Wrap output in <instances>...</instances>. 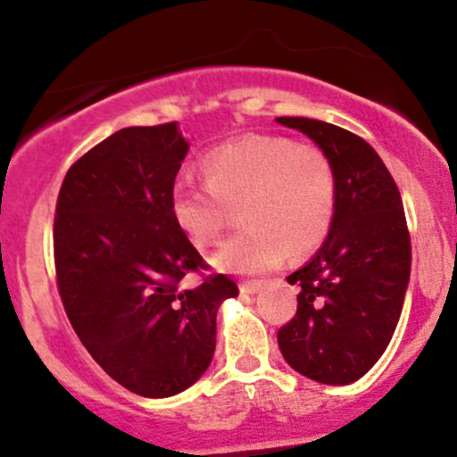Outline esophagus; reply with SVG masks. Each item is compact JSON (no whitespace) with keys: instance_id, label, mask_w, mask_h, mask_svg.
I'll use <instances>...</instances> for the list:
<instances>
[{"instance_id":"esophagus-1","label":"esophagus","mask_w":457,"mask_h":457,"mask_svg":"<svg viewBox=\"0 0 457 457\" xmlns=\"http://www.w3.org/2000/svg\"><path fill=\"white\" fill-rule=\"evenodd\" d=\"M262 287H264V283H262V281H243V283H240V292H243V295H258V292H262Z\"/></svg>"}]
</instances>
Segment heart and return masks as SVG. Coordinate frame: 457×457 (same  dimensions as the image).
<instances>
[{
    "label": "heart",
    "mask_w": 457,
    "mask_h": 457,
    "mask_svg": "<svg viewBox=\"0 0 457 457\" xmlns=\"http://www.w3.org/2000/svg\"><path fill=\"white\" fill-rule=\"evenodd\" d=\"M202 174L206 185L176 182L171 214L182 234L206 249L221 240L234 212H240L246 228L212 258L225 272L258 275L277 269L287 253L305 258L333 228L337 170L318 145L246 135L208 152Z\"/></svg>",
    "instance_id": "b5f03b06"
}]
</instances>
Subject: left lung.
<instances>
[{
  "instance_id": "8db88e82",
  "label": "left lung",
  "mask_w": 457,
  "mask_h": 457,
  "mask_svg": "<svg viewBox=\"0 0 457 457\" xmlns=\"http://www.w3.org/2000/svg\"><path fill=\"white\" fill-rule=\"evenodd\" d=\"M333 161L339 197L318 253L287 277L301 286L296 316L277 342L292 370L322 385H350L389 345L411 279V234L402 195L378 152L350 130L309 118H277Z\"/></svg>"
}]
</instances>
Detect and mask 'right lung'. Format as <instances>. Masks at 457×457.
<instances>
[{"label":"right lung","mask_w":457,"mask_h":457,"mask_svg":"<svg viewBox=\"0 0 457 457\" xmlns=\"http://www.w3.org/2000/svg\"><path fill=\"white\" fill-rule=\"evenodd\" d=\"M188 152L176 122L129 127L72 162L57 195V290L92 359L124 389L170 397L211 365L217 312L238 296L208 269L171 214Z\"/></svg>","instance_id":"right-lung-1"}]
</instances>
